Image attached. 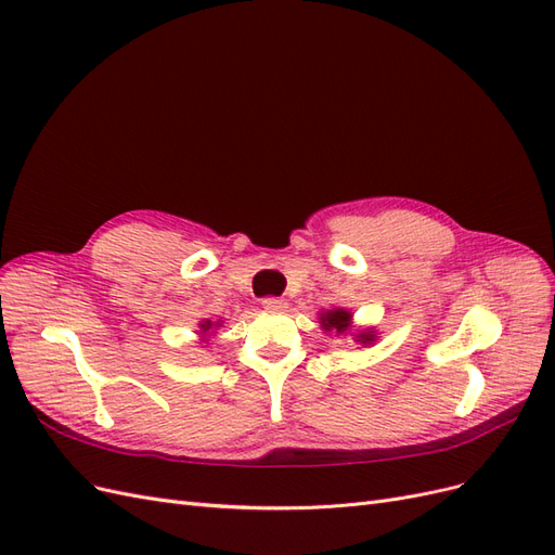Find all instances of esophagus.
Here are the masks:
<instances>
[{
  "mask_svg": "<svg viewBox=\"0 0 555 555\" xmlns=\"http://www.w3.org/2000/svg\"><path fill=\"white\" fill-rule=\"evenodd\" d=\"M261 306H263V310H268V312H282L284 308H287V300H284V298H275V296H268V298L261 300Z\"/></svg>",
  "mask_w": 555,
  "mask_h": 555,
  "instance_id": "obj_1",
  "label": "esophagus"
}]
</instances>
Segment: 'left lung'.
Masks as SVG:
<instances>
[{
    "instance_id": "left-lung-1",
    "label": "left lung",
    "mask_w": 555,
    "mask_h": 555,
    "mask_svg": "<svg viewBox=\"0 0 555 555\" xmlns=\"http://www.w3.org/2000/svg\"><path fill=\"white\" fill-rule=\"evenodd\" d=\"M319 324H322L324 331H333L335 335L347 333L351 328V312H347L343 308H333L328 312H322V317H319ZM357 343L373 345L375 343V331H359Z\"/></svg>"
}]
</instances>
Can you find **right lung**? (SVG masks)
Returning <instances> with one entry per match:
<instances>
[{
    "label": "right lung",
    "mask_w": 555,
    "mask_h": 555,
    "mask_svg": "<svg viewBox=\"0 0 555 555\" xmlns=\"http://www.w3.org/2000/svg\"><path fill=\"white\" fill-rule=\"evenodd\" d=\"M212 326H217V324H215V322H210V319H206V322H201V324H198V328H201V335H206V333H208Z\"/></svg>",
    "instance_id": "obj_1"
}]
</instances>
